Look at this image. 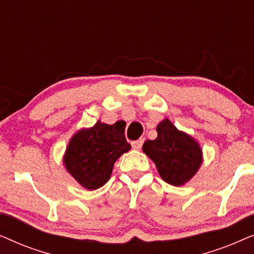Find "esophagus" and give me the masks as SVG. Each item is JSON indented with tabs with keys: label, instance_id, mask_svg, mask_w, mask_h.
<instances>
[{
	"label": "esophagus",
	"instance_id": "obj_1",
	"mask_svg": "<svg viewBox=\"0 0 254 254\" xmlns=\"http://www.w3.org/2000/svg\"><path fill=\"white\" fill-rule=\"evenodd\" d=\"M142 144H143V138H140V140L134 141L133 143H131V147H133L135 150H140L142 148Z\"/></svg>",
	"mask_w": 254,
	"mask_h": 254
}]
</instances>
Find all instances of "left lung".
<instances>
[{
  "mask_svg": "<svg viewBox=\"0 0 254 254\" xmlns=\"http://www.w3.org/2000/svg\"><path fill=\"white\" fill-rule=\"evenodd\" d=\"M157 137L144 142L142 150L155 163L161 178L172 186H183L199 171L203 161L199 142L179 130L168 118L156 127Z\"/></svg>",
  "mask_w": 254,
  "mask_h": 254,
  "instance_id": "left-lung-1",
  "label": "left lung"
}]
</instances>
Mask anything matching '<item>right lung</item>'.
Returning a JSON list of instances; mask_svg holds the SVG:
<instances>
[{"label": "right lung", "instance_id": "1", "mask_svg": "<svg viewBox=\"0 0 254 254\" xmlns=\"http://www.w3.org/2000/svg\"><path fill=\"white\" fill-rule=\"evenodd\" d=\"M130 148L124 126L98 120L95 126L81 128L72 135L65 148L64 164L83 189L95 190L109 182L114 163Z\"/></svg>", "mask_w": 254, "mask_h": 254}]
</instances>
